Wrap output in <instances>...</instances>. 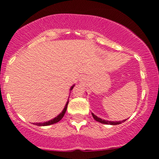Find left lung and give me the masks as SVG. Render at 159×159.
I'll return each mask as SVG.
<instances>
[{"label": "left lung", "mask_w": 159, "mask_h": 159, "mask_svg": "<svg viewBox=\"0 0 159 159\" xmlns=\"http://www.w3.org/2000/svg\"><path fill=\"white\" fill-rule=\"evenodd\" d=\"M92 115H93V117L94 118L95 120H96V121L99 122V123H104V124H107V125H118V124H120L122 123H123V122H125V120H123V121H118V122H113V121H108V120H102L101 118L98 117V116H96V115L93 114L92 113Z\"/></svg>", "instance_id": "obj_1"}]
</instances>
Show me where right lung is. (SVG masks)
Instances as JSON below:
<instances>
[{"mask_svg": "<svg viewBox=\"0 0 159 159\" xmlns=\"http://www.w3.org/2000/svg\"><path fill=\"white\" fill-rule=\"evenodd\" d=\"M74 87V86H72V87H71V90H72V88ZM68 103L69 102H66V105H65V107L64 109H63V111L59 115H58L57 116H56L55 118H54V119L50 120V121H48V122H45V123H36V125H39V126H45V125H52V124H54L56 123H57V122H59L60 120H61L62 118L63 117V116H64L65 113H66V111L67 109V105H68Z\"/></svg>", "mask_w": 159, "mask_h": 159, "instance_id": "add662e5", "label": "right lung"}]
</instances>
